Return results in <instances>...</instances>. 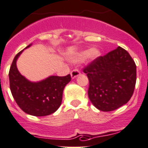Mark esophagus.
<instances>
[{
  "label": "esophagus",
  "instance_id": "esophagus-1",
  "mask_svg": "<svg viewBox=\"0 0 148 148\" xmlns=\"http://www.w3.org/2000/svg\"><path fill=\"white\" fill-rule=\"evenodd\" d=\"M80 75V71L78 70V69H74L71 71V77L72 78H76L77 76Z\"/></svg>",
  "mask_w": 148,
  "mask_h": 148
}]
</instances>
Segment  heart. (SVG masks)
Instances as JSON below:
<instances>
[{
	"label": "heart",
	"mask_w": 148,
	"mask_h": 148,
	"mask_svg": "<svg viewBox=\"0 0 148 148\" xmlns=\"http://www.w3.org/2000/svg\"><path fill=\"white\" fill-rule=\"evenodd\" d=\"M100 56V52H99L98 50L95 49V48H93V49H91L90 51H84V52L81 53V54H79L77 58V59H84V58H86L87 56L89 59H95Z\"/></svg>",
	"instance_id": "b5f03b06"
}]
</instances>
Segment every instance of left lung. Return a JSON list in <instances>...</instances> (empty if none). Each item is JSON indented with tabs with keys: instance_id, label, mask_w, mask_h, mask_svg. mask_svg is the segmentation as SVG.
Wrapping results in <instances>:
<instances>
[{
	"instance_id": "1",
	"label": "left lung",
	"mask_w": 148,
	"mask_h": 148,
	"mask_svg": "<svg viewBox=\"0 0 148 148\" xmlns=\"http://www.w3.org/2000/svg\"><path fill=\"white\" fill-rule=\"evenodd\" d=\"M89 85L88 96L100 111L111 112L127 103L136 81V66L121 47L101 56L83 68Z\"/></svg>"
}]
</instances>
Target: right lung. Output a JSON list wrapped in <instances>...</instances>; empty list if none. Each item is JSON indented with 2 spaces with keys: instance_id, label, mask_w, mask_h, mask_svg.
Here are the masks:
<instances>
[{
  "instance_id": "add662e5",
  "label": "right lung",
  "mask_w": 148,
  "mask_h": 148,
  "mask_svg": "<svg viewBox=\"0 0 148 148\" xmlns=\"http://www.w3.org/2000/svg\"><path fill=\"white\" fill-rule=\"evenodd\" d=\"M23 51L15 56L9 70L12 96L18 106L26 114L36 116L51 114L60 106L63 90L71 81V75H53L37 83L30 82L19 73L16 66V61Z\"/></svg>"
}]
</instances>
